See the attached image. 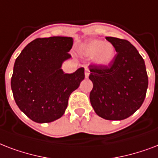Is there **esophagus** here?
Instances as JSON below:
<instances>
[{
  "label": "esophagus",
  "instance_id": "esophagus-1",
  "mask_svg": "<svg viewBox=\"0 0 158 158\" xmlns=\"http://www.w3.org/2000/svg\"><path fill=\"white\" fill-rule=\"evenodd\" d=\"M89 75H90V71L88 70L87 68H85V78L89 77Z\"/></svg>",
  "mask_w": 158,
  "mask_h": 158
}]
</instances>
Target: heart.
<instances>
[{"label": "heart", "mask_w": 158, "mask_h": 158, "mask_svg": "<svg viewBox=\"0 0 158 158\" xmlns=\"http://www.w3.org/2000/svg\"><path fill=\"white\" fill-rule=\"evenodd\" d=\"M79 52L85 57H92L93 62L99 67H107L115 57V48L112 44L102 40H94L84 43Z\"/></svg>", "instance_id": "heart-1"}]
</instances>
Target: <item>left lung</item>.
Listing matches in <instances>:
<instances>
[{
    "label": "left lung",
    "mask_w": 158,
    "mask_h": 158,
    "mask_svg": "<svg viewBox=\"0 0 158 158\" xmlns=\"http://www.w3.org/2000/svg\"><path fill=\"white\" fill-rule=\"evenodd\" d=\"M115 48L107 67L90 65V101L97 115L107 120L129 118L143 105L148 85L143 58L129 41L106 37Z\"/></svg>",
    "instance_id": "1"
}]
</instances>
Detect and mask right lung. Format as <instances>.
<instances>
[{"instance_id": "right-lung-1", "label": "right lung", "mask_w": 158, "mask_h": 158, "mask_svg": "<svg viewBox=\"0 0 158 158\" xmlns=\"http://www.w3.org/2000/svg\"><path fill=\"white\" fill-rule=\"evenodd\" d=\"M72 37L39 38L30 42L15 60L11 90L19 110L36 123L61 118L68 99L85 78L84 68L65 73L62 65L69 59Z\"/></svg>"}]
</instances>
